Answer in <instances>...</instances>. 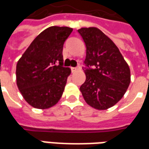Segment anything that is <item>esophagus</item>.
<instances>
[{"label":"esophagus","mask_w":149,"mask_h":149,"mask_svg":"<svg viewBox=\"0 0 149 149\" xmlns=\"http://www.w3.org/2000/svg\"><path fill=\"white\" fill-rule=\"evenodd\" d=\"M79 69H80V66H78V67H76V68H74V67H72V68H71V70L72 72L77 71V70H79Z\"/></svg>","instance_id":"obj_1"}]
</instances>
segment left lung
Returning a JSON list of instances; mask_svg holds the SVG:
<instances>
[{
    "label": "left lung",
    "instance_id": "1",
    "mask_svg": "<svg viewBox=\"0 0 149 149\" xmlns=\"http://www.w3.org/2000/svg\"><path fill=\"white\" fill-rule=\"evenodd\" d=\"M86 45V80L81 87L86 103L104 110L121 99L130 84V69L114 43L97 28L78 29Z\"/></svg>",
    "mask_w": 149,
    "mask_h": 149
}]
</instances>
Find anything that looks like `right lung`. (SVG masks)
I'll return each mask as SVG.
<instances>
[{"label": "right lung", "instance_id": "obj_1", "mask_svg": "<svg viewBox=\"0 0 149 149\" xmlns=\"http://www.w3.org/2000/svg\"><path fill=\"white\" fill-rule=\"evenodd\" d=\"M72 29L52 26L37 36L17 64V84L24 100L45 109L61 99L69 68L63 67V45Z\"/></svg>", "mask_w": 149, "mask_h": 149}]
</instances>
